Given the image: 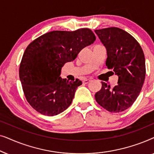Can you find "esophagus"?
I'll list each match as a JSON object with an SVG mask.
<instances>
[{"mask_svg": "<svg viewBox=\"0 0 154 154\" xmlns=\"http://www.w3.org/2000/svg\"><path fill=\"white\" fill-rule=\"evenodd\" d=\"M90 81V79H84L83 81V83H85V84L88 83Z\"/></svg>", "mask_w": 154, "mask_h": 154, "instance_id": "34e87169", "label": "esophagus"}]
</instances>
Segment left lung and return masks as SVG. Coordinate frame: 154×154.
I'll return each instance as SVG.
<instances>
[{"mask_svg":"<svg viewBox=\"0 0 154 154\" xmlns=\"http://www.w3.org/2000/svg\"><path fill=\"white\" fill-rule=\"evenodd\" d=\"M94 31L106 48V66L119 76L118 84L113 88L102 82L95 100L109 112H122L132 106L144 84V52L137 40L123 29L109 27Z\"/></svg>","mask_w":154,"mask_h":154,"instance_id":"1","label":"left lung"}]
</instances>
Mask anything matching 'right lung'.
<instances>
[{"mask_svg":"<svg viewBox=\"0 0 154 154\" xmlns=\"http://www.w3.org/2000/svg\"><path fill=\"white\" fill-rule=\"evenodd\" d=\"M95 39L94 33L87 28L53 31L27 46L19 73L25 97L33 109L43 115L53 116L70 106L82 82L62 79L61 69Z\"/></svg>","mask_w":154,"mask_h":154,"instance_id":"add662e5","label":"right lung"}]
</instances>
